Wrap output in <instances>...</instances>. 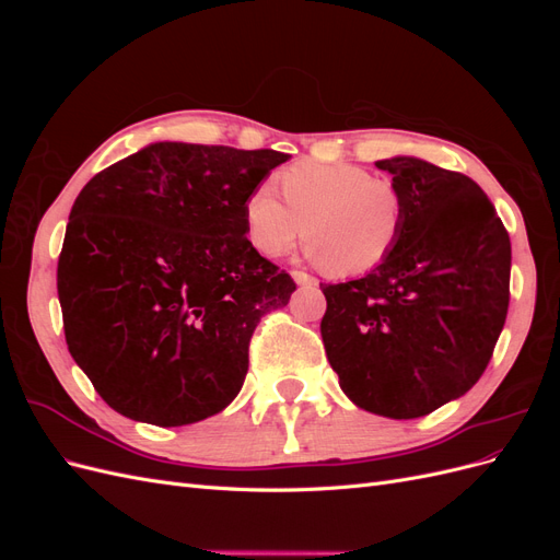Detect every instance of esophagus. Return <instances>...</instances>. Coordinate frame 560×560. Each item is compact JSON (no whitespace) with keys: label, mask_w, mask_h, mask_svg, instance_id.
<instances>
[{"label":"esophagus","mask_w":560,"mask_h":560,"mask_svg":"<svg viewBox=\"0 0 560 560\" xmlns=\"http://www.w3.org/2000/svg\"><path fill=\"white\" fill-rule=\"evenodd\" d=\"M292 278H294V282L299 287H315L317 284V280L313 276H308V273H303V270H292Z\"/></svg>","instance_id":"esophagus-1"}]
</instances>
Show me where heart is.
Instances as JSON below:
<instances>
[{"label":"heart","instance_id":"heart-1","mask_svg":"<svg viewBox=\"0 0 560 560\" xmlns=\"http://www.w3.org/2000/svg\"><path fill=\"white\" fill-rule=\"evenodd\" d=\"M280 196L259 184L243 202L249 245L280 257L301 235L306 257L329 276H362L395 249L406 202L397 186L350 163H296L278 177Z\"/></svg>","mask_w":560,"mask_h":560}]
</instances>
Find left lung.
<instances>
[{"mask_svg":"<svg viewBox=\"0 0 560 560\" xmlns=\"http://www.w3.org/2000/svg\"><path fill=\"white\" fill-rule=\"evenodd\" d=\"M406 202L389 257L364 278L319 284L322 341L346 397L409 420L481 378L510 306L512 243L477 182L416 156L376 161Z\"/></svg>","mask_w":560,"mask_h":560,"instance_id":"8db88e82","label":"left lung"}]
</instances>
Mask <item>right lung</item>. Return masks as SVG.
<instances>
[{
  "instance_id": "add662e5",
  "label": "right lung",
  "mask_w": 560,
  "mask_h": 560,
  "mask_svg": "<svg viewBox=\"0 0 560 560\" xmlns=\"http://www.w3.org/2000/svg\"><path fill=\"white\" fill-rule=\"evenodd\" d=\"M287 159L154 142L83 186L58 299L70 354L116 413L179 428L238 397L254 327L296 290L243 222L247 194Z\"/></svg>"
}]
</instances>
